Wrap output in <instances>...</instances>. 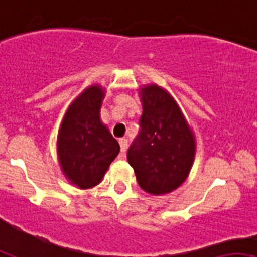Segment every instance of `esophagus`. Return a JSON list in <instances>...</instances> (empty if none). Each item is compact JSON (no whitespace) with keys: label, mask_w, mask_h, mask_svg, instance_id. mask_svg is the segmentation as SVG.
Wrapping results in <instances>:
<instances>
[{"label":"esophagus","mask_w":257,"mask_h":257,"mask_svg":"<svg viewBox=\"0 0 257 257\" xmlns=\"http://www.w3.org/2000/svg\"><path fill=\"white\" fill-rule=\"evenodd\" d=\"M118 144H120V147H121V152L125 153L126 150H127V140L123 137V139H120L118 140Z\"/></svg>","instance_id":"esophagus-1"}]
</instances>
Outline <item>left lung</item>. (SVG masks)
Masks as SVG:
<instances>
[{"mask_svg":"<svg viewBox=\"0 0 257 257\" xmlns=\"http://www.w3.org/2000/svg\"><path fill=\"white\" fill-rule=\"evenodd\" d=\"M140 134L127 151L139 186L152 195L173 192L187 179L195 156V136L171 94L157 84L140 89Z\"/></svg>","mask_w":257,"mask_h":257,"instance_id":"left-lung-1","label":"left lung"}]
</instances>
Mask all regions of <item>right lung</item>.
<instances>
[{
  "instance_id": "right-lung-1",
  "label": "right lung",
  "mask_w": 257,
  "mask_h": 257,
  "mask_svg": "<svg viewBox=\"0 0 257 257\" xmlns=\"http://www.w3.org/2000/svg\"><path fill=\"white\" fill-rule=\"evenodd\" d=\"M105 89L89 86L68 107L57 139V155L65 178L80 189L100 183L120 145L100 120Z\"/></svg>"
}]
</instances>
